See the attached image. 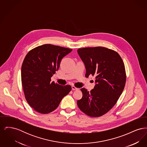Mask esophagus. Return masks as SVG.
Masks as SVG:
<instances>
[{"label":"esophagus","mask_w":147,"mask_h":147,"mask_svg":"<svg viewBox=\"0 0 147 147\" xmlns=\"http://www.w3.org/2000/svg\"><path fill=\"white\" fill-rule=\"evenodd\" d=\"M71 89H72V90H79V88H76V87L74 86H71Z\"/></svg>","instance_id":"esophagus-1"}]
</instances>
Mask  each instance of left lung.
I'll use <instances>...</instances> for the list:
<instances>
[{
	"mask_svg": "<svg viewBox=\"0 0 147 147\" xmlns=\"http://www.w3.org/2000/svg\"><path fill=\"white\" fill-rule=\"evenodd\" d=\"M78 53L85 65V77L95 76L96 85L90 91L80 89L83 97L78 100L77 105L88 116H101L116 104L124 89L125 64L117 52L106 47L79 49Z\"/></svg>",
	"mask_w": 147,
	"mask_h": 147,
	"instance_id": "8db88e82",
	"label": "left lung"
}]
</instances>
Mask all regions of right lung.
Wrapping results in <instances>:
<instances>
[{"instance_id":"right-lung-1","label":"right lung","mask_w":147,"mask_h":147,"mask_svg":"<svg viewBox=\"0 0 147 147\" xmlns=\"http://www.w3.org/2000/svg\"><path fill=\"white\" fill-rule=\"evenodd\" d=\"M72 49L45 44L30 51L21 67V82L25 97L36 111L46 114L55 110L71 91L70 85L51 82L61 61Z\"/></svg>"}]
</instances>
